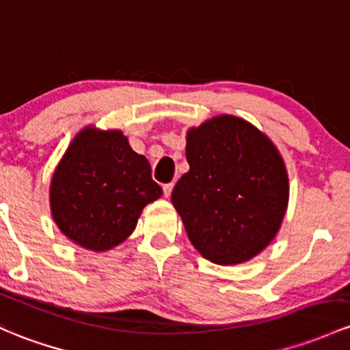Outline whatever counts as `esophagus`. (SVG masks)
<instances>
[{"mask_svg":"<svg viewBox=\"0 0 350 350\" xmlns=\"http://www.w3.org/2000/svg\"><path fill=\"white\" fill-rule=\"evenodd\" d=\"M172 187H174V183H167V185H164V186H163V191H164V196H165V198L171 196Z\"/></svg>","mask_w":350,"mask_h":350,"instance_id":"34e87169","label":"esophagus"}]
</instances>
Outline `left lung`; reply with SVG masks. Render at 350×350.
<instances>
[{
  "label": "left lung",
  "mask_w": 350,
  "mask_h": 350,
  "mask_svg": "<svg viewBox=\"0 0 350 350\" xmlns=\"http://www.w3.org/2000/svg\"><path fill=\"white\" fill-rule=\"evenodd\" d=\"M189 171L172 189L194 248L218 265L248 262L275 238L288 203L285 165L246 120L219 116L187 132Z\"/></svg>",
  "instance_id": "8db88e82"
}]
</instances>
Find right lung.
Instances as JSON below:
<instances>
[{
    "label": "right lung",
    "mask_w": 350,
    "mask_h": 350,
    "mask_svg": "<svg viewBox=\"0 0 350 350\" xmlns=\"http://www.w3.org/2000/svg\"><path fill=\"white\" fill-rule=\"evenodd\" d=\"M150 164L134 152L122 132H80L51 179L55 223L65 237L94 252H105L134 231L146 204L161 198Z\"/></svg>",
    "instance_id": "add662e5"
}]
</instances>
